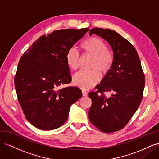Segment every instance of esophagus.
<instances>
[{"instance_id": "1", "label": "esophagus", "mask_w": 159, "mask_h": 159, "mask_svg": "<svg viewBox=\"0 0 159 159\" xmlns=\"http://www.w3.org/2000/svg\"><path fill=\"white\" fill-rule=\"evenodd\" d=\"M81 92H82V95L84 96V97H85V96H87L88 95V93L86 92V91L84 89H82V91H81Z\"/></svg>"}]
</instances>
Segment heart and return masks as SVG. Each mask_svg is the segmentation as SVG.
Instances as JSON below:
<instances>
[{
	"instance_id": "1",
	"label": "heart",
	"mask_w": 159,
	"mask_h": 159,
	"mask_svg": "<svg viewBox=\"0 0 159 159\" xmlns=\"http://www.w3.org/2000/svg\"><path fill=\"white\" fill-rule=\"evenodd\" d=\"M81 48L85 54L93 57L91 60L90 71H81L73 77L74 84L78 87L88 89L99 82L101 74L106 73L111 68L113 62V56L108 50L104 41L97 38H90L81 44ZM67 65L72 70L78 69L79 66V56L74 48L68 50L66 55Z\"/></svg>"
}]
</instances>
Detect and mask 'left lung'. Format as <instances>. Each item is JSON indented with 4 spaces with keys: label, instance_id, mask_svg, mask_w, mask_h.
<instances>
[{
    "label": "left lung",
    "instance_id": "left-lung-1",
    "mask_svg": "<svg viewBox=\"0 0 159 159\" xmlns=\"http://www.w3.org/2000/svg\"><path fill=\"white\" fill-rule=\"evenodd\" d=\"M95 34L106 40L113 52V62L97 91L88 93L92 101L89 109L90 122L101 131L113 133L126 125L136 112L143 98L145 75L134 46L114 30L93 28ZM113 93L110 98L104 92Z\"/></svg>",
    "mask_w": 159,
    "mask_h": 159
}]
</instances>
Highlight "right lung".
<instances>
[{
    "instance_id": "right-lung-1",
    "label": "right lung",
    "mask_w": 159,
    "mask_h": 159,
    "mask_svg": "<svg viewBox=\"0 0 159 159\" xmlns=\"http://www.w3.org/2000/svg\"><path fill=\"white\" fill-rule=\"evenodd\" d=\"M88 31L55 30L40 37L21 56L14 86L26 119L36 128L49 131L61 126L71 105L82 96L77 87H58L71 81L67 52Z\"/></svg>"
}]
</instances>
